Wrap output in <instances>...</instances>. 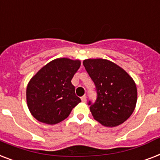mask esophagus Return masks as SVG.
Segmentation results:
<instances>
[{"instance_id": "1", "label": "esophagus", "mask_w": 160, "mask_h": 160, "mask_svg": "<svg viewBox=\"0 0 160 160\" xmlns=\"http://www.w3.org/2000/svg\"><path fill=\"white\" fill-rule=\"evenodd\" d=\"M86 100H87L86 95H83L82 97H81V100H82V102H86Z\"/></svg>"}]
</instances>
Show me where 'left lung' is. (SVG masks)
Here are the masks:
<instances>
[{
    "label": "left lung",
    "mask_w": 160,
    "mask_h": 160,
    "mask_svg": "<svg viewBox=\"0 0 160 160\" xmlns=\"http://www.w3.org/2000/svg\"><path fill=\"white\" fill-rule=\"evenodd\" d=\"M83 65L95 85L96 100L88 102L95 119L107 127L117 126L127 120L137 101L133 79L109 60L88 59Z\"/></svg>",
    "instance_id": "left-lung-1"
}]
</instances>
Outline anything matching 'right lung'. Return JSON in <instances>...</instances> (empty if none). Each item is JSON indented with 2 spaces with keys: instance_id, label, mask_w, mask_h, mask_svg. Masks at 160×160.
Instances as JSON below:
<instances>
[{
  "instance_id": "add662e5",
  "label": "right lung",
  "mask_w": 160,
  "mask_h": 160,
  "mask_svg": "<svg viewBox=\"0 0 160 160\" xmlns=\"http://www.w3.org/2000/svg\"><path fill=\"white\" fill-rule=\"evenodd\" d=\"M80 66V60L60 58L48 63L31 78L26 89V100L37 120L58 124L81 101L71 83Z\"/></svg>"
}]
</instances>
